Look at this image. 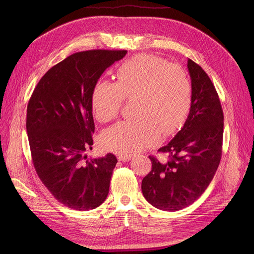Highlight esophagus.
I'll list each match as a JSON object with an SVG mask.
<instances>
[{
    "instance_id": "esophagus-1",
    "label": "esophagus",
    "mask_w": 254,
    "mask_h": 254,
    "mask_svg": "<svg viewBox=\"0 0 254 254\" xmlns=\"http://www.w3.org/2000/svg\"><path fill=\"white\" fill-rule=\"evenodd\" d=\"M131 157L132 156L130 154H122L118 156V159L120 162H128V161H130Z\"/></svg>"
}]
</instances>
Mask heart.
Wrapping results in <instances>:
<instances>
[{"instance_id":"b5f03b06","label":"heart","mask_w":254,"mask_h":254,"mask_svg":"<svg viewBox=\"0 0 254 254\" xmlns=\"http://www.w3.org/2000/svg\"><path fill=\"white\" fill-rule=\"evenodd\" d=\"M132 120L119 122L102 136L106 148L130 154L157 144L183 126L192 102V86L186 71L153 55H138L118 66L116 82L99 79L91 90L96 118L108 123L125 100H134Z\"/></svg>"}]
</instances>
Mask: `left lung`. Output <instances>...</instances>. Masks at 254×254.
<instances>
[{
    "instance_id": "8db88e82",
    "label": "left lung",
    "mask_w": 254,
    "mask_h": 254,
    "mask_svg": "<svg viewBox=\"0 0 254 254\" xmlns=\"http://www.w3.org/2000/svg\"><path fill=\"white\" fill-rule=\"evenodd\" d=\"M192 102L183 127L158 151L169 161L149 156L151 171L142 180L144 197L153 207L178 211L192 204L214 177L222 153L223 112L209 76L193 61H188Z\"/></svg>"
}]
</instances>
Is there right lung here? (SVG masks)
Returning a JSON list of instances; mask_svg holds the SVG:
<instances>
[{
    "label": "right lung",
    "instance_id": "right-lung-1",
    "mask_svg": "<svg viewBox=\"0 0 254 254\" xmlns=\"http://www.w3.org/2000/svg\"><path fill=\"white\" fill-rule=\"evenodd\" d=\"M127 50L74 53L40 79L26 110V132L39 178L58 201L78 211L104 203L117 158H88L95 131L91 90Z\"/></svg>",
    "mask_w": 254,
    "mask_h": 254
}]
</instances>
